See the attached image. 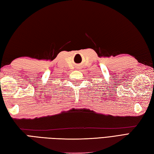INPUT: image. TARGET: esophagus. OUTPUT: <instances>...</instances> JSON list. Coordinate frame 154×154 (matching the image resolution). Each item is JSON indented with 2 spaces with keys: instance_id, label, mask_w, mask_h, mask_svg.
<instances>
[{
  "instance_id": "esophagus-1",
  "label": "esophagus",
  "mask_w": 154,
  "mask_h": 154,
  "mask_svg": "<svg viewBox=\"0 0 154 154\" xmlns=\"http://www.w3.org/2000/svg\"><path fill=\"white\" fill-rule=\"evenodd\" d=\"M77 69H81V68H82V67H81V66L78 65V66H77Z\"/></svg>"
}]
</instances>
